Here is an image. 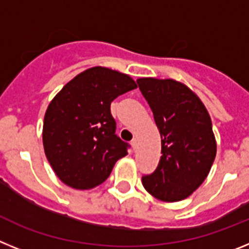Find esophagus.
Masks as SVG:
<instances>
[{"label": "esophagus", "mask_w": 249, "mask_h": 249, "mask_svg": "<svg viewBox=\"0 0 249 249\" xmlns=\"http://www.w3.org/2000/svg\"><path fill=\"white\" fill-rule=\"evenodd\" d=\"M131 146H132V148L136 151V148H137V140H136V138H133V140L131 141Z\"/></svg>", "instance_id": "obj_1"}]
</instances>
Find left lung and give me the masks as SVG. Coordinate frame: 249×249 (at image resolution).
Wrapping results in <instances>:
<instances>
[{"label":"left lung","mask_w":249,"mask_h":249,"mask_svg":"<svg viewBox=\"0 0 249 249\" xmlns=\"http://www.w3.org/2000/svg\"><path fill=\"white\" fill-rule=\"evenodd\" d=\"M140 89L148 102L160 135V160L144 190L163 202L190 197L207 178L217 153L212 121L199 97L172 78L141 77Z\"/></svg>","instance_id":"left-lung-1"}]
</instances>
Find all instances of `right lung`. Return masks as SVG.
<instances>
[{
  "label": "right lung",
  "mask_w": 249,
  "mask_h": 249,
  "mask_svg": "<svg viewBox=\"0 0 249 249\" xmlns=\"http://www.w3.org/2000/svg\"><path fill=\"white\" fill-rule=\"evenodd\" d=\"M135 89L128 74L96 66L73 77L52 98L43 120V148L66 186L94 188L127 156V144L114 135L111 102Z\"/></svg>",
  "instance_id": "add662e5"
}]
</instances>
